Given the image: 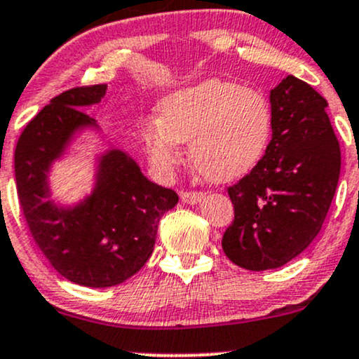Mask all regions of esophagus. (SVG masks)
<instances>
[{
  "instance_id": "obj_1",
  "label": "esophagus",
  "mask_w": 359,
  "mask_h": 359,
  "mask_svg": "<svg viewBox=\"0 0 359 359\" xmlns=\"http://www.w3.org/2000/svg\"><path fill=\"white\" fill-rule=\"evenodd\" d=\"M180 199L187 204H198L204 199V192L199 191H182L180 192Z\"/></svg>"
}]
</instances>
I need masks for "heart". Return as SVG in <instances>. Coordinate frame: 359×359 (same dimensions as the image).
<instances>
[{"mask_svg":"<svg viewBox=\"0 0 359 359\" xmlns=\"http://www.w3.org/2000/svg\"><path fill=\"white\" fill-rule=\"evenodd\" d=\"M160 121L141 126L149 160L170 172L184 160L180 143H191V160L203 177L228 182L254 170L273 135V110L261 92L233 81L208 80L161 100Z\"/></svg>","mask_w":359,"mask_h":359,"instance_id":"heart-1","label":"heart"}]
</instances>
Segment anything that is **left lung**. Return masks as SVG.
Listing matches in <instances>:
<instances>
[{
	"mask_svg": "<svg viewBox=\"0 0 359 359\" xmlns=\"http://www.w3.org/2000/svg\"><path fill=\"white\" fill-rule=\"evenodd\" d=\"M325 107L320 93L291 74L271 90L273 140L257 167L228 187L235 218L222 245L243 269L285 266L320 231L341 173Z\"/></svg>",
	"mask_w": 359,
	"mask_h": 359,
	"instance_id": "1",
	"label": "left lung"
}]
</instances>
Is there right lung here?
Returning a JSON list of instances; mask_svg holds the SVG:
<instances>
[{
    "mask_svg": "<svg viewBox=\"0 0 359 359\" xmlns=\"http://www.w3.org/2000/svg\"><path fill=\"white\" fill-rule=\"evenodd\" d=\"M105 90L90 85L59 93L25 126L15 148L18 201L34 242L59 274L90 288L136 274L151 255L160 218L179 201L121 149L102 156L93 194L83 203L57 208L47 201L49 165L78 128L95 126L80 107L98 104Z\"/></svg>",
    "mask_w": 359,
    "mask_h": 359,
    "instance_id": "add662e5",
    "label": "right lung"
}]
</instances>
